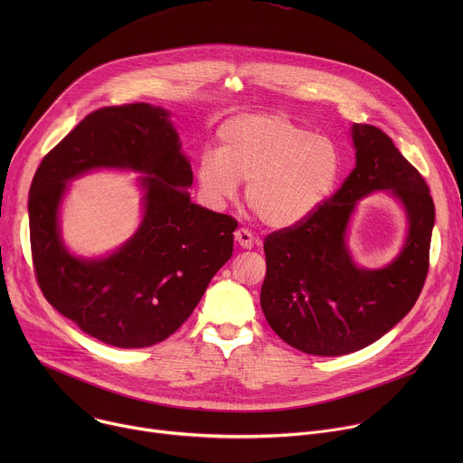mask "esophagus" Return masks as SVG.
Masks as SVG:
<instances>
[{
    "label": "esophagus",
    "instance_id": "34e87169",
    "mask_svg": "<svg viewBox=\"0 0 463 463\" xmlns=\"http://www.w3.org/2000/svg\"><path fill=\"white\" fill-rule=\"evenodd\" d=\"M234 240L240 243V247H243V249H250L254 243H256V238H254V234L249 231V229H245V227H240L236 232H234Z\"/></svg>",
    "mask_w": 463,
    "mask_h": 463
}]
</instances>
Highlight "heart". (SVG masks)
<instances>
[{"label":"heart","instance_id":"b5f03b06","mask_svg":"<svg viewBox=\"0 0 463 463\" xmlns=\"http://www.w3.org/2000/svg\"><path fill=\"white\" fill-rule=\"evenodd\" d=\"M218 152L197 161V181L213 203L231 202L245 181L250 211L269 227L286 229L313 216L337 186V146L282 115L252 113L227 120Z\"/></svg>","mask_w":463,"mask_h":463}]
</instances>
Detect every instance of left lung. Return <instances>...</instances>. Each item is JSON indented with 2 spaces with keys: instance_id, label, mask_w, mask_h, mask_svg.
<instances>
[{
  "instance_id": "1",
  "label": "left lung",
  "mask_w": 463,
  "mask_h": 463,
  "mask_svg": "<svg viewBox=\"0 0 463 463\" xmlns=\"http://www.w3.org/2000/svg\"><path fill=\"white\" fill-rule=\"evenodd\" d=\"M352 139L355 168L343 186L313 216L263 241V315L284 343L322 357L383 337L412 309L429 273L434 202L425 179L383 129L354 124ZM373 189L399 197L411 229L402 254L384 270L368 272L351 261L344 232L356 200Z\"/></svg>"
}]
</instances>
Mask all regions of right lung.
Masks as SVG:
<instances>
[{"instance_id": "obj_1", "label": "right lung", "mask_w": 463, "mask_h": 463, "mask_svg": "<svg viewBox=\"0 0 463 463\" xmlns=\"http://www.w3.org/2000/svg\"><path fill=\"white\" fill-rule=\"evenodd\" d=\"M168 111L145 102L100 108L40 163L29 195L31 252L47 302L84 334L117 346L146 348L192 315L232 254L238 222L190 202L192 170ZM147 174L146 220L104 260H79L57 234L64 181L91 167Z\"/></svg>"}]
</instances>
